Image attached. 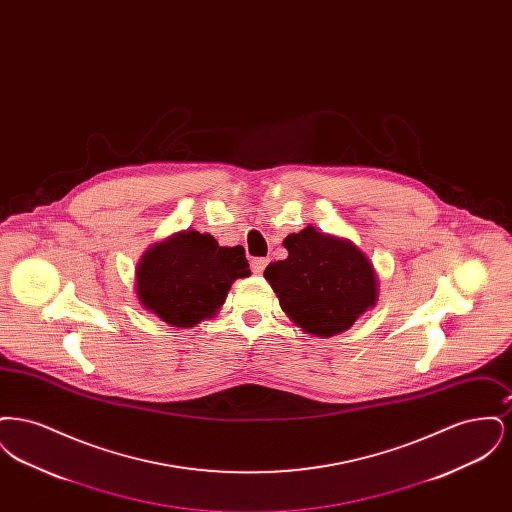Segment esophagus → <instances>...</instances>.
I'll use <instances>...</instances> for the list:
<instances>
[{"label": "esophagus", "instance_id": "obj_1", "mask_svg": "<svg viewBox=\"0 0 512 512\" xmlns=\"http://www.w3.org/2000/svg\"><path fill=\"white\" fill-rule=\"evenodd\" d=\"M267 265V257H257V259L251 261V270H253V274H263V270L267 268Z\"/></svg>", "mask_w": 512, "mask_h": 512}]
</instances>
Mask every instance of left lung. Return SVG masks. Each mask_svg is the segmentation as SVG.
Masks as SVG:
<instances>
[{"label": "left lung", "instance_id": "left-lung-1", "mask_svg": "<svg viewBox=\"0 0 512 512\" xmlns=\"http://www.w3.org/2000/svg\"><path fill=\"white\" fill-rule=\"evenodd\" d=\"M284 247L288 257L270 263L265 278L282 311L305 334L332 338L376 305V270L351 240L307 226L290 234Z\"/></svg>", "mask_w": 512, "mask_h": 512}]
</instances>
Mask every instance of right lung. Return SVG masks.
I'll return each mask as SVG.
<instances>
[{"label":"right lung","instance_id":"add662e5","mask_svg":"<svg viewBox=\"0 0 512 512\" xmlns=\"http://www.w3.org/2000/svg\"><path fill=\"white\" fill-rule=\"evenodd\" d=\"M251 274L242 245L224 247L197 230L153 244L136 268L140 305L174 328H192L219 313L230 286Z\"/></svg>","mask_w":512,"mask_h":512}]
</instances>
